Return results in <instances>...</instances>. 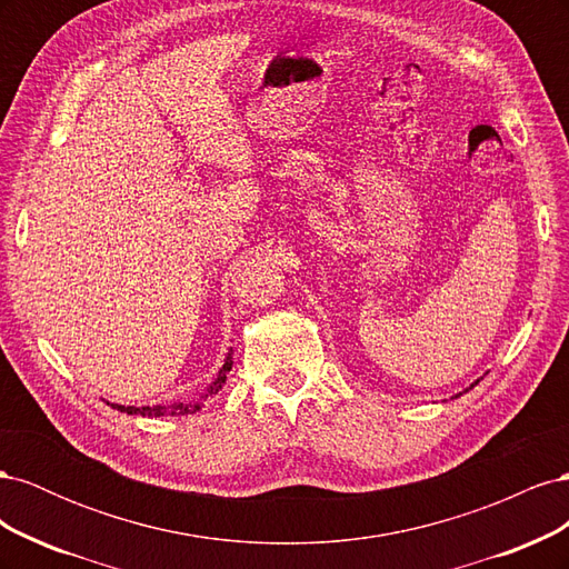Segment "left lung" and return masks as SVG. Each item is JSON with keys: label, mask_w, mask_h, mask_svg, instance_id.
<instances>
[{"label": "left lung", "mask_w": 569, "mask_h": 569, "mask_svg": "<svg viewBox=\"0 0 569 569\" xmlns=\"http://www.w3.org/2000/svg\"><path fill=\"white\" fill-rule=\"evenodd\" d=\"M477 382H479V380H477ZM477 382H475V385H477ZM475 385H472V387H475ZM458 396H460V393H458Z\"/></svg>", "instance_id": "obj_1"}]
</instances>
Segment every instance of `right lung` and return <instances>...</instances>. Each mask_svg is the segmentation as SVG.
I'll list each match as a JSON object with an SVG mask.
<instances>
[{"instance_id":"obj_1","label":"right lung","mask_w":569,"mask_h":569,"mask_svg":"<svg viewBox=\"0 0 569 569\" xmlns=\"http://www.w3.org/2000/svg\"><path fill=\"white\" fill-rule=\"evenodd\" d=\"M232 370V349L226 358V363H222V368L218 370L213 385L206 389V393L201 396V399L197 401H184V403H170V406H142V408H134V406H118V403H111V408L120 410V412H128V416H142V418H161V416H192V412L201 410L203 401L211 399L213 393H218L222 389V385H226L228 380V372Z\"/></svg>"}]
</instances>
